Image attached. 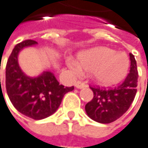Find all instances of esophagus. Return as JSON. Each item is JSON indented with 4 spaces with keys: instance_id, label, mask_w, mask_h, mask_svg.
Instances as JSON below:
<instances>
[{
    "instance_id": "obj_1",
    "label": "esophagus",
    "mask_w": 148,
    "mask_h": 148,
    "mask_svg": "<svg viewBox=\"0 0 148 148\" xmlns=\"http://www.w3.org/2000/svg\"><path fill=\"white\" fill-rule=\"evenodd\" d=\"M75 87H76L77 88H83L85 87V84H84V83H83V82H81V81H78V82L75 84Z\"/></svg>"
}]
</instances>
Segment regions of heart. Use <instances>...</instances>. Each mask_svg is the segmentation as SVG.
Returning <instances> with one entry per match:
<instances>
[{
    "label": "heart",
    "instance_id": "heart-1",
    "mask_svg": "<svg viewBox=\"0 0 148 148\" xmlns=\"http://www.w3.org/2000/svg\"><path fill=\"white\" fill-rule=\"evenodd\" d=\"M79 63L69 60L68 67L75 76L84 70L93 73L95 79L103 85H111L123 79L127 74L129 60L125 53L116 52L108 47H98L84 52L79 58Z\"/></svg>",
    "mask_w": 148,
    "mask_h": 148
}]
</instances>
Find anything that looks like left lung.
<instances>
[{
  "instance_id": "1",
  "label": "left lung",
  "mask_w": 148,
  "mask_h": 148,
  "mask_svg": "<svg viewBox=\"0 0 148 148\" xmlns=\"http://www.w3.org/2000/svg\"><path fill=\"white\" fill-rule=\"evenodd\" d=\"M130 56V70L125 80L114 88L90 87L93 98L85 105L88 116L100 123H110L125 113L137 93L138 72L137 62L132 54Z\"/></svg>"
}]
</instances>
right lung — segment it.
Listing matches in <instances>:
<instances>
[{
  "mask_svg": "<svg viewBox=\"0 0 148 148\" xmlns=\"http://www.w3.org/2000/svg\"><path fill=\"white\" fill-rule=\"evenodd\" d=\"M36 44L35 40H27L13 49L5 68V88L10 102L19 112L40 120L56 112L64 95L72 91L74 86L60 84L50 71H44L37 77H29L23 73L18 64L19 52Z\"/></svg>",
  "mask_w": 148,
  "mask_h": 148,
  "instance_id": "1",
  "label": "right lung"
}]
</instances>
